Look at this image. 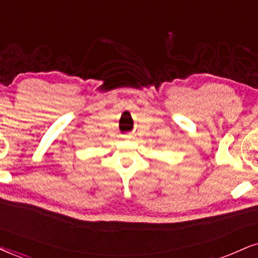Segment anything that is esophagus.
<instances>
[{
    "instance_id": "1",
    "label": "esophagus",
    "mask_w": 258,
    "mask_h": 258,
    "mask_svg": "<svg viewBox=\"0 0 258 258\" xmlns=\"http://www.w3.org/2000/svg\"><path fill=\"white\" fill-rule=\"evenodd\" d=\"M126 138H129V139H130V138H133V136H130V135H129V136H126Z\"/></svg>"
}]
</instances>
